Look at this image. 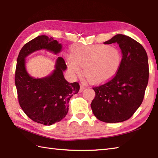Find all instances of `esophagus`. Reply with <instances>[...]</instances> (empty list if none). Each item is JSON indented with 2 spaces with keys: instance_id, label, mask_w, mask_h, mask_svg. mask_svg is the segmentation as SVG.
Listing matches in <instances>:
<instances>
[{
  "instance_id": "34e87169",
  "label": "esophagus",
  "mask_w": 158,
  "mask_h": 158,
  "mask_svg": "<svg viewBox=\"0 0 158 158\" xmlns=\"http://www.w3.org/2000/svg\"><path fill=\"white\" fill-rule=\"evenodd\" d=\"M85 88V86L84 85H80V90H79V92H81L83 89H84Z\"/></svg>"
}]
</instances>
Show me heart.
<instances>
[{
	"instance_id": "1",
	"label": "heart",
	"mask_w": 158,
	"mask_h": 158,
	"mask_svg": "<svg viewBox=\"0 0 158 158\" xmlns=\"http://www.w3.org/2000/svg\"><path fill=\"white\" fill-rule=\"evenodd\" d=\"M68 68L73 75L81 72L89 81H106L115 75L121 62L118 50L105 45H74L71 55L67 56Z\"/></svg>"
}]
</instances>
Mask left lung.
<instances>
[{
  "instance_id": "8db88e82",
  "label": "left lung",
  "mask_w": 158,
  "mask_h": 158,
  "mask_svg": "<svg viewBox=\"0 0 158 158\" xmlns=\"http://www.w3.org/2000/svg\"><path fill=\"white\" fill-rule=\"evenodd\" d=\"M117 43L122 59L113 78L94 87L91 103L94 115L106 123L128 119L141 105L149 80L147 54L143 47L128 36L115 35L104 44Z\"/></svg>"
}]
</instances>
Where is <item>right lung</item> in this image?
Segmentation results:
<instances>
[{
	"label": "right lung",
	"instance_id": "1",
	"mask_svg": "<svg viewBox=\"0 0 158 158\" xmlns=\"http://www.w3.org/2000/svg\"><path fill=\"white\" fill-rule=\"evenodd\" d=\"M62 45L46 35L38 36L23 45L17 60L15 83L19 105L26 115L45 126L64 118L69 111L70 98L79 92L78 83H69L64 77L66 69L64 60L56 58L54 69L49 75L35 78L26 68V58L39 50L45 49L57 55Z\"/></svg>",
	"mask_w": 158,
	"mask_h": 158
}]
</instances>
